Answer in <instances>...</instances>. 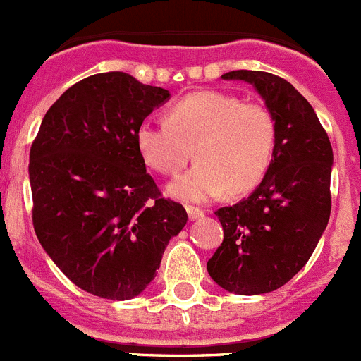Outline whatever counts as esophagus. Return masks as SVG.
<instances>
[{
  "instance_id": "1",
  "label": "esophagus",
  "mask_w": 361,
  "mask_h": 361,
  "mask_svg": "<svg viewBox=\"0 0 361 361\" xmlns=\"http://www.w3.org/2000/svg\"><path fill=\"white\" fill-rule=\"evenodd\" d=\"M187 214H188V219L190 221H196V219H201L204 215L203 210H200V208H194V207H187Z\"/></svg>"
}]
</instances>
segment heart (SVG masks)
I'll use <instances>...</instances> for the list:
<instances>
[{"label": "heart", "instance_id": "1", "mask_svg": "<svg viewBox=\"0 0 361 361\" xmlns=\"http://www.w3.org/2000/svg\"><path fill=\"white\" fill-rule=\"evenodd\" d=\"M167 121L144 119L135 144L144 164L161 174H178L194 153L197 164L167 188L173 197L208 203L226 188L242 194L264 180L276 146L274 117L265 104L200 90L173 104Z\"/></svg>", "mask_w": 361, "mask_h": 361}]
</instances>
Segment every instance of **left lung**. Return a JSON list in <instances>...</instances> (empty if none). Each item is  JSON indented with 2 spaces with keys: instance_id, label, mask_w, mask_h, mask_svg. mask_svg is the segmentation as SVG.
Returning <instances> with one entry per match:
<instances>
[{
  "instance_id": "8db88e82",
  "label": "left lung",
  "mask_w": 361,
  "mask_h": 361,
  "mask_svg": "<svg viewBox=\"0 0 361 361\" xmlns=\"http://www.w3.org/2000/svg\"><path fill=\"white\" fill-rule=\"evenodd\" d=\"M224 80L251 83L276 123V146L252 194L215 212L224 240L207 269L238 295L272 292L312 257L331 214L333 149L312 104L287 80L264 71H231Z\"/></svg>"
}]
</instances>
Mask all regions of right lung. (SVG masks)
Instances as JSON below:
<instances>
[{
  "instance_id": "add662e5",
  "label": "right lung",
  "mask_w": 361,
  "mask_h": 361,
  "mask_svg": "<svg viewBox=\"0 0 361 361\" xmlns=\"http://www.w3.org/2000/svg\"><path fill=\"white\" fill-rule=\"evenodd\" d=\"M169 97L121 71L92 74L51 104L30 149L37 238L76 287L97 298L139 295L187 224L135 144L137 126Z\"/></svg>"
}]
</instances>
